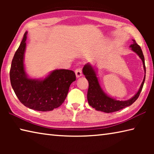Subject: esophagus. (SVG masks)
<instances>
[{"label": "esophagus", "instance_id": "obj_1", "mask_svg": "<svg viewBox=\"0 0 154 154\" xmlns=\"http://www.w3.org/2000/svg\"><path fill=\"white\" fill-rule=\"evenodd\" d=\"M75 75H76L77 77H79L82 75V71L81 68H77V69L75 70Z\"/></svg>", "mask_w": 154, "mask_h": 154}]
</instances>
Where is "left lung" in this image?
Wrapping results in <instances>:
<instances>
[{
	"label": "left lung",
	"instance_id": "8db88e82",
	"mask_svg": "<svg viewBox=\"0 0 154 154\" xmlns=\"http://www.w3.org/2000/svg\"><path fill=\"white\" fill-rule=\"evenodd\" d=\"M132 44L130 45V48L134 51L139 58L141 59L143 64V68L145 71V77L143 82L140 85V88L137 93L133 97L128 100H117L116 99L111 98L104 92L100 83H99L97 75L95 69L91 66V64L88 63L83 68V73L89 83V88L88 90V101L89 105L92 107L94 108L96 111H100L105 113H112V112L118 111L127 106H130L133 104L137 99L139 98L140 93L143 89L145 79V58L140 47L136 43L135 40H132Z\"/></svg>",
	"mask_w": 154,
	"mask_h": 154
}]
</instances>
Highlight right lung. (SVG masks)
Segmentation results:
<instances>
[{"label":"right lung","instance_id":"right-lung-1","mask_svg":"<svg viewBox=\"0 0 154 154\" xmlns=\"http://www.w3.org/2000/svg\"><path fill=\"white\" fill-rule=\"evenodd\" d=\"M26 35V32L12 60L11 86L20 102L26 107L40 111H52L64 103L70 85L76 80L75 73L71 70L56 69L43 79L28 77L24 64Z\"/></svg>","mask_w":154,"mask_h":154}]
</instances>
